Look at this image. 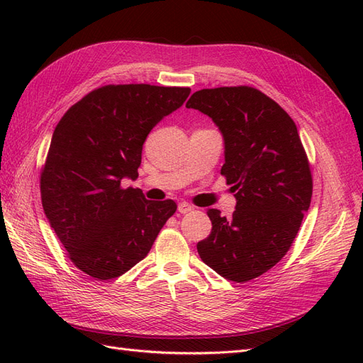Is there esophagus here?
<instances>
[{"label":"esophagus","mask_w":363,"mask_h":363,"mask_svg":"<svg viewBox=\"0 0 363 363\" xmlns=\"http://www.w3.org/2000/svg\"><path fill=\"white\" fill-rule=\"evenodd\" d=\"M177 208H179V212H180V213H188V212H191V211H192L194 207H192L189 203L182 201V203H179V207H177Z\"/></svg>","instance_id":"obj_1"}]
</instances>
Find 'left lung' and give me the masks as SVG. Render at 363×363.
<instances>
[{
	"instance_id": "8db88e82",
	"label": "left lung",
	"mask_w": 363,
	"mask_h": 363,
	"mask_svg": "<svg viewBox=\"0 0 363 363\" xmlns=\"http://www.w3.org/2000/svg\"><path fill=\"white\" fill-rule=\"evenodd\" d=\"M186 107L221 131V174L236 192L232 218L207 212L212 232L196 250L227 280L256 279L286 255L309 211L312 175L298 130L276 101L248 86L196 91Z\"/></svg>"
}]
</instances>
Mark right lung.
Segmentation results:
<instances>
[{"label": "right lung", "mask_w": 363, "mask_h": 363, "mask_svg": "<svg viewBox=\"0 0 363 363\" xmlns=\"http://www.w3.org/2000/svg\"><path fill=\"white\" fill-rule=\"evenodd\" d=\"M189 87L108 84L87 94L54 130L40 175L43 212L74 265L98 280L144 259L172 200L150 201L123 180L138 179L152 127L177 111Z\"/></svg>", "instance_id": "right-lung-1"}]
</instances>
